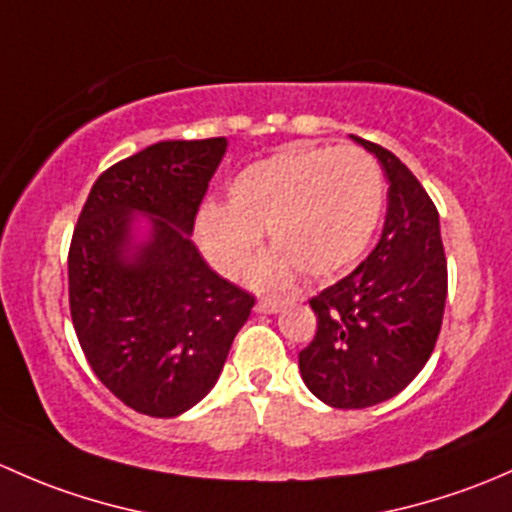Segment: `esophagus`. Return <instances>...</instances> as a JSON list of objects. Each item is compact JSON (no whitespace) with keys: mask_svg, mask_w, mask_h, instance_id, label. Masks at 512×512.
I'll use <instances>...</instances> for the list:
<instances>
[{"mask_svg":"<svg viewBox=\"0 0 512 512\" xmlns=\"http://www.w3.org/2000/svg\"><path fill=\"white\" fill-rule=\"evenodd\" d=\"M281 308H283V300H278V298H261L256 303V313L273 315V313H278Z\"/></svg>","mask_w":512,"mask_h":512,"instance_id":"34e87169","label":"esophagus"}]
</instances>
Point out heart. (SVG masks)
<instances>
[{
    "label": "heart",
    "mask_w": 512,
    "mask_h": 512,
    "mask_svg": "<svg viewBox=\"0 0 512 512\" xmlns=\"http://www.w3.org/2000/svg\"><path fill=\"white\" fill-rule=\"evenodd\" d=\"M382 204V172L365 150L295 145L236 172L229 204L204 202L194 231L214 268L234 276L268 229L276 249L256 263L254 281L276 286L295 268L328 278L360 261Z\"/></svg>",
    "instance_id": "heart-1"
}]
</instances>
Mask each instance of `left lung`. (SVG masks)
<instances>
[{"instance_id": "left-lung-1", "label": "left lung", "mask_w": 512, "mask_h": 512, "mask_svg": "<svg viewBox=\"0 0 512 512\" xmlns=\"http://www.w3.org/2000/svg\"><path fill=\"white\" fill-rule=\"evenodd\" d=\"M387 177L377 246L350 276L310 298L313 342L300 350L305 387L335 409H365L402 392L431 357L444 320L446 273L439 212L394 152L352 135Z\"/></svg>"}]
</instances>
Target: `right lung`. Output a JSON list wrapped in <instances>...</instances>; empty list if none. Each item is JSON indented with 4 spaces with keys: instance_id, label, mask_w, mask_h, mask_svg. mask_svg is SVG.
I'll use <instances>...</instances> for the list:
<instances>
[{
    "instance_id": "add662e5",
    "label": "right lung",
    "mask_w": 512,
    "mask_h": 512,
    "mask_svg": "<svg viewBox=\"0 0 512 512\" xmlns=\"http://www.w3.org/2000/svg\"><path fill=\"white\" fill-rule=\"evenodd\" d=\"M226 145L165 140L115 162L73 229V330L96 377L140 414L170 419L202 402L254 308L189 239ZM138 213L145 240L134 236Z\"/></svg>"
}]
</instances>
